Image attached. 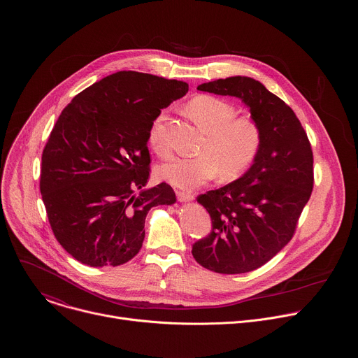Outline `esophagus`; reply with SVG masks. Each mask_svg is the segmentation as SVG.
Here are the masks:
<instances>
[{"label": "esophagus", "instance_id": "1", "mask_svg": "<svg viewBox=\"0 0 358 358\" xmlns=\"http://www.w3.org/2000/svg\"><path fill=\"white\" fill-rule=\"evenodd\" d=\"M176 197H178V200L180 201V203H186V201H193L194 199H196V196L194 194H192V193H186V192H176Z\"/></svg>", "mask_w": 358, "mask_h": 358}]
</instances>
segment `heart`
Returning a JSON list of instances; mask_svg holds the SVG:
<instances>
[{
  "label": "heart",
  "instance_id": "1",
  "mask_svg": "<svg viewBox=\"0 0 358 358\" xmlns=\"http://www.w3.org/2000/svg\"><path fill=\"white\" fill-rule=\"evenodd\" d=\"M187 113L206 134L197 157H169L157 166V176L176 187L194 189L213 179L219 172L223 180L243 175L260 152L263 134L250 115H237L230 102L210 95H200L187 103ZM166 113H159L148 134L149 146L158 155L169 153L165 129Z\"/></svg>",
  "mask_w": 358,
  "mask_h": 358
}]
</instances>
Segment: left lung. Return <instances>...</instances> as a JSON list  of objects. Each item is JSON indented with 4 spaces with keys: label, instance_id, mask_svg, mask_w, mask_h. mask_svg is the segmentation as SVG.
Returning <instances> with one entry per match:
<instances>
[{
    "label": "left lung",
    "instance_id": "8db88e82",
    "mask_svg": "<svg viewBox=\"0 0 358 358\" xmlns=\"http://www.w3.org/2000/svg\"><path fill=\"white\" fill-rule=\"evenodd\" d=\"M197 90L240 98L262 128L252 166L240 179L197 197L212 230L192 250L208 270L248 273L277 255L295 234L314 183L311 146L294 110L254 78H220Z\"/></svg>",
    "mask_w": 358,
    "mask_h": 358
}]
</instances>
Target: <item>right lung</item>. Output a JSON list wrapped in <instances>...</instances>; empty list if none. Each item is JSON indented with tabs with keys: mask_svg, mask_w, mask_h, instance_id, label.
<instances>
[{
	"mask_svg": "<svg viewBox=\"0 0 358 358\" xmlns=\"http://www.w3.org/2000/svg\"><path fill=\"white\" fill-rule=\"evenodd\" d=\"M187 91L183 81L117 71L63 108L43 152L40 192L56 240L78 262L127 263L142 248L148 212L176 201L168 183L145 189L148 134Z\"/></svg>",
	"mask_w": 358,
	"mask_h": 358,
	"instance_id": "obj_1",
	"label": "right lung"
}]
</instances>
